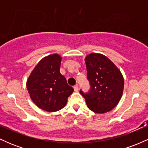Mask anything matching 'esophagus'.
Instances as JSON below:
<instances>
[{
    "instance_id": "1",
    "label": "esophagus",
    "mask_w": 148,
    "mask_h": 148,
    "mask_svg": "<svg viewBox=\"0 0 148 148\" xmlns=\"http://www.w3.org/2000/svg\"><path fill=\"white\" fill-rule=\"evenodd\" d=\"M74 90L75 92H77L79 90V86L78 85H76V86H74Z\"/></svg>"
}]
</instances>
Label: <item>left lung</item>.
<instances>
[{
  "label": "left lung",
  "instance_id": "8db88e82",
  "mask_svg": "<svg viewBox=\"0 0 148 148\" xmlns=\"http://www.w3.org/2000/svg\"><path fill=\"white\" fill-rule=\"evenodd\" d=\"M90 90L80 93L90 110L97 113L111 111L123 96L124 78L112 61L101 53L89 54L85 58Z\"/></svg>",
  "mask_w": 148,
  "mask_h": 148
}]
</instances>
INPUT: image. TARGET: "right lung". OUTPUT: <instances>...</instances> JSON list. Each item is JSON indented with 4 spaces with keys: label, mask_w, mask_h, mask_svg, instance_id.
Returning <instances> with one entry per match:
<instances>
[{
    "label": "right lung",
    "mask_w": 148,
    "mask_h": 148,
    "mask_svg": "<svg viewBox=\"0 0 148 148\" xmlns=\"http://www.w3.org/2000/svg\"><path fill=\"white\" fill-rule=\"evenodd\" d=\"M62 58L47 56L37 63L26 82L30 98L40 108L48 112L62 109L74 91L60 72Z\"/></svg>",
    "instance_id": "obj_1"
}]
</instances>
